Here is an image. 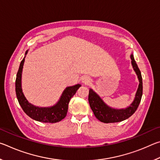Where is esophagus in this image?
<instances>
[{"mask_svg":"<svg viewBox=\"0 0 160 160\" xmlns=\"http://www.w3.org/2000/svg\"><path fill=\"white\" fill-rule=\"evenodd\" d=\"M82 82H83V83H85V84H88L89 82H90V79L89 78V77L85 76L82 78Z\"/></svg>","mask_w":160,"mask_h":160,"instance_id":"34e87169","label":"esophagus"}]
</instances>
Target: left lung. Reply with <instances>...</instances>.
Here are the masks:
<instances>
[{
    "instance_id": "8db88e82",
    "label": "left lung",
    "mask_w": 160,
    "mask_h": 160,
    "mask_svg": "<svg viewBox=\"0 0 160 160\" xmlns=\"http://www.w3.org/2000/svg\"><path fill=\"white\" fill-rule=\"evenodd\" d=\"M131 59L132 68L138 78L139 85L133 102L130 106L125 109H114V108L108 106L92 89L90 88L89 90L88 100L90 106L95 117L101 122L106 123H116L126 120L133 114L139 106L142 95V75L132 53L131 55Z\"/></svg>"
}]
</instances>
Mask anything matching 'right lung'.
<instances>
[{"label":"right lung","instance_id":"add662e5","mask_svg":"<svg viewBox=\"0 0 160 160\" xmlns=\"http://www.w3.org/2000/svg\"><path fill=\"white\" fill-rule=\"evenodd\" d=\"M28 52V51H27L25 56ZM25 56L21 61L15 80V92L22 109L31 118L39 122L56 123L61 121L66 116L70 100L76 93L81 85L77 84L73 86L67 87L63 90L57 103L53 106L48 107L34 106L26 99L22 89V72L25 63Z\"/></svg>","mask_w":160,"mask_h":160}]
</instances>
